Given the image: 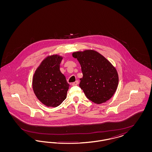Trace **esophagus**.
<instances>
[{"label":"esophagus","instance_id":"34e87169","mask_svg":"<svg viewBox=\"0 0 152 152\" xmlns=\"http://www.w3.org/2000/svg\"><path fill=\"white\" fill-rule=\"evenodd\" d=\"M78 84H79V81L77 80V81H76L75 82H73V83L72 86H77Z\"/></svg>","mask_w":152,"mask_h":152}]
</instances>
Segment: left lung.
<instances>
[{"mask_svg": "<svg viewBox=\"0 0 152 152\" xmlns=\"http://www.w3.org/2000/svg\"><path fill=\"white\" fill-rule=\"evenodd\" d=\"M73 57L79 61L83 73L79 86L87 98L96 104L109 100L116 92L118 76L116 68L99 52H76Z\"/></svg>", "mask_w": 152, "mask_h": 152, "instance_id": "left-lung-1", "label": "left lung"}]
</instances>
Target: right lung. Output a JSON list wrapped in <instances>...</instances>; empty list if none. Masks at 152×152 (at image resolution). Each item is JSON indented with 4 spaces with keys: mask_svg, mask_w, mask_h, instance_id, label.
Segmentation results:
<instances>
[{
    "mask_svg": "<svg viewBox=\"0 0 152 152\" xmlns=\"http://www.w3.org/2000/svg\"><path fill=\"white\" fill-rule=\"evenodd\" d=\"M62 58L57 55L45 58L33 77L34 93L37 98L47 107H56L66 97L69 84L60 71Z\"/></svg>",
    "mask_w": 152,
    "mask_h": 152,
    "instance_id": "add662e5",
    "label": "right lung"
}]
</instances>
